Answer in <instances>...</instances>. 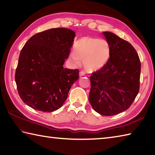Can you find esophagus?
Instances as JSON below:
<instances>
[{"instance_id":"esophagus-1","label":"esophagus","mask_w":155,"mask_h":155,"mask_svg":"<svg viewBox=\"0 0 155 155\" xmlns=\"http://www.w3.org/2000/svg\"><path fill=\"white\" fill-rule=\"evenodd\" d=\"M79 75H80V77H82V76H84V75H86V74H85V72H84V71H80V74H79Z\"/></svg>"}]
</instances>
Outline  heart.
<instances>
[{
  "label": "heart",
  "instance_id": "b5f03b06",
  "mask_svg": "<svg viewBox=\"0 0 155 155\" xmlns=\"http://www.w3.org/2000/svg\"><path fill=\"white\" fill-rule=\"evenodd\" d=\"M74 51L69 54L70 59L77 65L83 60L84 68L90 72L103 68L110 54V45L107 40L90 37H83L77 40Z\"/></svg>",
  "mask_w": 155,
  "mask_h": 155
}]
</instances>
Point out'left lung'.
<instances>
[{
	"label": "left lung",
	"mask_w": 155,
	"mask_h": 155,
	"mask_svg": "<svg viewBox=\"0 0 155 155\" xmlns=\"http://www.w3.org/2000/svg\"><path fill=\"white\" fill-rule=\"evenodd\" d=\"M103 34L110 45V58L90 77L89 102L96 112L112 116L127 110L138 95L141 64L130 43L110 31Z\"/></svg>",
	"instance_id": "obj_1"
}]
</instances>
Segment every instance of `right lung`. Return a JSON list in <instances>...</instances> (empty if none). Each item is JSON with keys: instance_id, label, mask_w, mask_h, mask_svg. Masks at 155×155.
<instances>
[{"instance_id": "add662e5", "label": "right lung", "mask_w": 155, "mask_h": 155, "mask_svg": "<svg viewBox=\"0 0 155 155\" xmlns=\"http://www.w3.org/2000/svg\"><path fill=\"white\" fill-rule=\"evenodd\" d=\"M75 33L68 28H52L29 39L20 52L15 82L20 98L29 107L53 112L62 107L79 78L78 69L64 68Z\"/></svg>"}]
</instances>
